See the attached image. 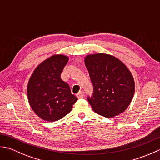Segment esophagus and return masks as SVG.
Listing matches in <instances>:
<instances>
[{
    "label": "esophagus",
    "instance_id": "1",
    "mask_svg": "<svg viewBox=\"0 0 160 160\" xmlns=\"http://www.w3.org/2000/svg\"><path fill=\"white\" fill-rule=\"evenodd\" d=\"M77 97H78V99H81L83 97V92H79V93L77 94Z\"/></svg>",
    "mask_w": 160,
    "mask_h": 160
}]
</instances>
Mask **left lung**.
Returning <instances> with one entry per match:
<instances>
[{"instance_id":"left-lung-1","label":"left lung","mask_w":160,"mask_h":160,"mask_svg":"<svg viewBox=\"0 0 160 160\" xmlns=\"http://www.w3.org/2000/svg\"><path fill=\"white\" fill-rule=\"evenodd\" d=\"M85 64L93 86L92 97H88L94 112L113 117L124 112L135 93V81L126 65L112 55H87Z\"/></svg>"}]
</instances>
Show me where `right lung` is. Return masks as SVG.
Masks as SVG:
<instances>
[{"mask_svg":"<svg viewBox=\"0 0 160 160\" xmlns=\"http://www.w3.org/2000/svg\"><path fill=\"white\" fill-rule=\"evenodd\" d=\"M68 58L55 54L35 68L28 84L29 103L36 115L48 122H55L68 115L77 97L69 85L61 79Z\"/></svg>","mask_w":160,"mask_h":160,"instance_id":"obj_1","label":"right lung"}]
</instances>
